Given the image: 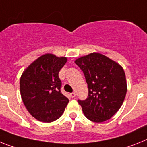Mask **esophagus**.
<instances>
[{
	"label": "esophagus",
	"instance_id": "1",
	"mask_svg": "<svg viewBox=\"0 0 147 147\" xmlns=\"http://www.w3.org/2000/svg\"><path fill=\"white\" fill-rule=\"evenodd\" d=\"M70 96H71V98H74V97L76 96V94H75L74 92H72V93H71V94H70Z\"/></svg>",
	"mask_w": 147,
	"mask_h": 147
}]
</instances>
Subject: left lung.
Listing matches in <instances>:
<instances>
[{
  "mask_svg": "<svg viewBox=\"0 0 147 147\" xmlns=\"http://www.w3.org/2000/svg\"><path fill=\"white\" fill-rule=\"evenodd\" d=\"M88 88L86 100H80L83 113L94 122L110 119L122 106L127 92L122 67L108 57L92 53L76 59Z\"/></svg>",
  "mask_w": 147,
  "mask_h": 147,
  "instance_id": "left-lung-1",
  "label": "left lung"
}]
</instances>
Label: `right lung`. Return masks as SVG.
<instances>
[{
  "label": "right lung",
  "mask_w": 147,
  "mask_h": 147,
  "mask_svg": "<svg viewBox=\"0 0 147 147\" xmlns=\"http://www.w3.org/2000/svg\"><path fill=\"white\" fill-rule=\"evenodd\" d=\"M66 57L47 53L34 61L20 78L22 100L29 113L38 121L52 122L63 114L69 102L61 92L59 73Z\"/></svg>",
  "instance_id": "1"
}]
</instances>
